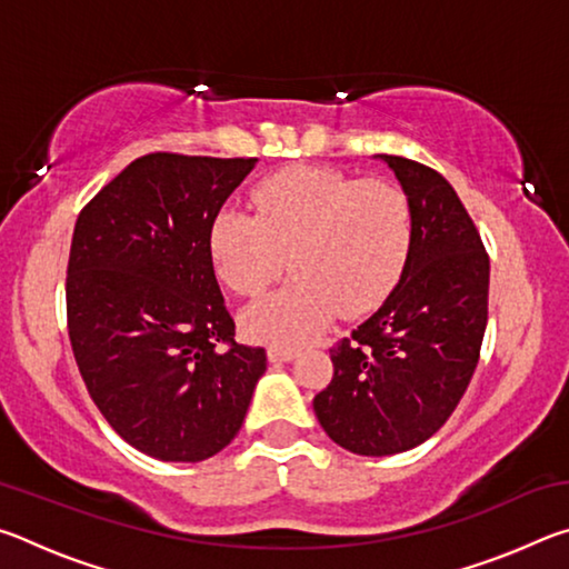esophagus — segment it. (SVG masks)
<instances>
[{"mask_svg":"<svg viewBox=\"0 0 569 569\" xmlns=\"http://www.w3.org/2000/svg\"><path fill=\"white\" fill-rule=\"evenodd\" d=\"M298 351L293 346H283V343H271L268 346V356H271V361H291Z\"/></svg>","mask_w":569,"mask_h":569,"instance_id":"34e87169","label":"esophagus"}]
</instances>
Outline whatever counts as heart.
I'll use <instances>...</instances> for the list:
<instances>
[{"mask_svg": "<svg viewBox=\"0 0 569 569\" xmlns=\"http://www.w3.org/2000/svg\"><path fill=\"white\" fill-rule=\"evenodd\" d=\"M253 213L226 208L210 226V258L228 288L256 298L286 268L293 281L253 306V336L301 343L339 311L369 313L399 283L409 261L413 216L407 190L331 168L273 172L253 190Z\"/></svg>", "mask_w": 569, "mask_h": 569, "instance_id": "b5f03b06", "label": "heart"}]
</instances>
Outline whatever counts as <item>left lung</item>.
I'll return each instance as SVG.
<instances>
[{
  "label": "left lung",
  "mask_w": 569,
  "mask_h": 569,
  "mask_svg": "<svg viewBox=\"0 0 569 569\" xmlns=\"http://www.w3.org/2000/svg\"><path fill=\"white\" fill-rule=\"evenodd\" d=\"M381 160L411 203L409 261L379 311L333 346V379L313 399L326 435L363 457L399 455L445 427L477 369L489 298V256L447 178Z\"/></svg>",
  "instance_id": "obj_1"
}]
</instances>
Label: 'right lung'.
Segmentation results:
<instances>
[{"label":"right lung","mask_w":569,"mask_h":569,"mask_svg":"<svg viewBox=\"0 0 569 569\" xmlns=\"http://www.w3.org/2000/svg\"><path fill=\"white\" fill-rule=\"evenodd\" d=\"M256 158L150 152L80 210L67 263L77 369L110 427L160 461H203L238 435L266 371L236 341L210 226Z\"/></svg>","instance_id":"1"}]
</instances>
